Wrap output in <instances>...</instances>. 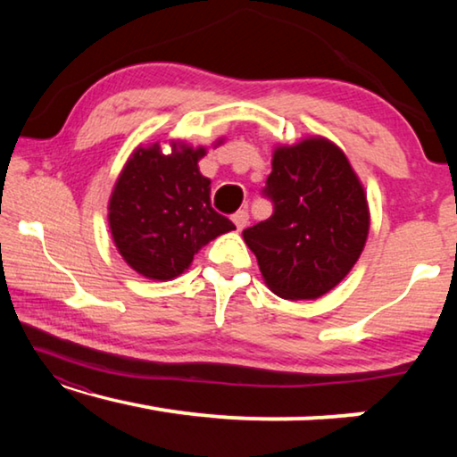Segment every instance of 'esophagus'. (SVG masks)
<instances>
[{
	"instance_id": "obj_1",
	"label": "esophagus",
	"mask_w": 457,
	"mask_h": 457,
	"mask_svg": "<svg viewBox=\"0 0 457 457\" xmlns=\"http://www.w3.org/2000/svg\"><path fill=\"white\" fill-rule=\"evenodd\" d=\"M247 220H250V215H247L245 210H239V212L231 215V221H234V226L237 228V231H242L247 226Z\"/></svg>"
}]
</instances>
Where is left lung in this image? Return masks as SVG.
Returning a JSON list of instances; mask_svg holds the SVG:
<instances>
[{
	"label": "left lung",
	"mask_w": 457,
	"mask_h": 457,
	"mask_svg": "<svg viewBox=\"0 0 457 457\" xmlns=\"http://www.w3.org/2000/svg\"><path fill=\"white\" fill-rule=\"evenodd\" d=\"M266 195L274 213L244 229L262 278L276 296L316 300L357 264L370 213L359 175L324 137L278 145Z\"/></svg>",
	"instance_id": "left-lung-1"
}]
</instances>
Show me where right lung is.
<instances>
[{
    "label": "right lung",
    "mask_w": 457,
    "mask_h": 457,
    "mask_svg": "<svg viewBox=\"0 0 457 457\" xmlns=\"http://www.w3.org/2000/svg\"><path fill=\"white\" fill-rule=\"evenodd\" d=\"M223 137L213 143L220 146ZM138 145L108 199V228L122 260L149 280H173L193 256L234 223L212 207V181L199 171L207 146Z\"/></svg>",
    "instance_id": "right-lung-1"
}]
</instances>
